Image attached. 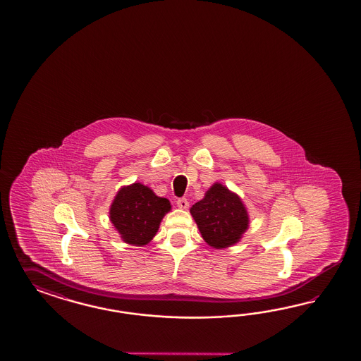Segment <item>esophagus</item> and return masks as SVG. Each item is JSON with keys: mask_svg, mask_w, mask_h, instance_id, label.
Instances as JSON below:
<instances>
[{"mask_svg": "<svg viewBox=\"0 0 361 361\" xmlns=\"http://www.w3.org/2000/svg\"><path fill=\"white\" fill-rule=\"evenodd\" d=\"M176 202H177V207H178L180 209L189 208V201L186 200L185 197H183V198H178Z\"/></svg>", "mask_w": 361, "mask_h": 361, "instance_id": "1", "label": "esophagus"}]
</instances>
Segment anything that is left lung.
<instances>
[{
	"label": "left lung",
	"instance_id": "left-lung-1",
	"mask_svg": "<svg viewBox=\"0 0 361 361\" xmlns=\"http://www.w3.org/2000/svg\"><path fill=\"white\" fill-rule=\"evenodd\" d=\"M190 213L202 238L214 249L237 243L249 226V216L240 197L221 184L212 186Z\"/></svg>",
	"mask_w": 361,
	"mask_h": 361
}]
</instances>
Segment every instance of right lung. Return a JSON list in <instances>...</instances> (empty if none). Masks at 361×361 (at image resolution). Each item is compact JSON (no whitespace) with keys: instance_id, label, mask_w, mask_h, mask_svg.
Here are the masks:
<instances>
[{"instance_id":"add662e5","label":"right lung","mask_w":361,"mask_h":361,"mask_svg":"<svg viewBox=\"0 0 361 361\" xmlns=\"http://www.w3.org/2000/svg\"><path fill=\"white\" fill-rule=\"evenodd\" d=\"M171 210L166 198L157 197L148 186L135 183L118 192L109 219L127 243L142 246L152 240L160 222Z\"/></svg>"}]
</instances>
